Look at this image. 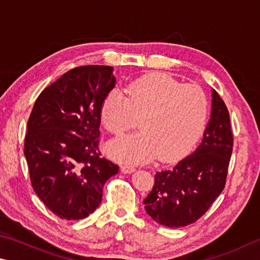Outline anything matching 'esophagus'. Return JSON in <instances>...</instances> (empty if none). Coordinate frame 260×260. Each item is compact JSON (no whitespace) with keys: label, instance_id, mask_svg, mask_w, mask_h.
I'll use <instances>...</instances> for the list:
<instances>
[{"label":"esophagus","instance_id":"1","mask_svg":"<svg viewBox=\"0 0 260 260\" xmlns=\"http://www.w3.org/2000/svg\"><path fill=\"white\" fill-rule=\"evenodd\" d=\"M121 170L122 172H124V174H133V172L136 171V168L131 165H123L121 167Z\"/></svg>","mask_w":260,"mask_h":260}]
</instances>
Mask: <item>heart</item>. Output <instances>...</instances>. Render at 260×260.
I'll return each mask as SVG.
<instances>
[{"label": "heart", "mask_w": 260, "mask_h": 260, "mask_svg": "<svg viewBox=\"0 0 260 260\" xmlns=\"http://www.w3.org/2000/svg\"><path fill=\"white\" fill-rule=\"evenodd\" d=\"M208 114L207 94L199 85L162 74L136 80L126 94L114 89L100 105V120L114 135L133 126L139 116L142 130L107 145L109 155L123 162H147L157 155L166 162L183 157L202 136Z\"/></svg>", "instance_id": "b5f03b06"}]
</instances>
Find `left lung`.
Wrapping results in <instances>:
<instances>
[{
    "mask_svg": "<svg viewBox=\"0 0 260 260\" xmlns=\"http://www.w3.org/2000/svg\"><path fill=\"white\" fill-rule=\"evenodd\" d=\"M211 97L201 144L174 168L156 172L152 192L144 200L147 215L170 229L197 221L225 187L233 135L225 103L213 89Z\"/></svg>",
    "mask_w": 260,
    "mask_h": 260,
    "instance_id": "left-lung-1",
    "label": "left lung"
}]
</instances>
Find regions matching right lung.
<instances>
[{
	"label": "right lung",
	"mask_w": 260,
	"mask_h": 260,
	"mask_svg": "<svg viewBox=\"0 0 260 260\" xmlns=\"http://www.w3.org/2000/svg\"><path fill=\"white\" fill-rule=\"evenodd\" d=\"M112 66L65 73L36 99L27 123L24 154L31 186L61 219L79 220L99 207L118 166L100 157V105L114 89Z\"/></svg>",
	"instance_id": "obj_1"
}]
</instances>
